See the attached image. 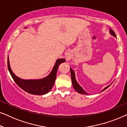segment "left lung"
I'll return each mask as SVG.
<instances>
[{"instance_id":"1","label":"left lung","mask_w":127,"mask_h":127,"mask_svg":"<svg viewBox=\"0 0 127 127\" xmlns=\"http://www.w3.org/2000/svg\"><path fill=\"white\" fill-rule=\"evenodd\" d=\"M110 33L112 36H113L115 37H116V35L115 33H114V32L112 30V29H110ZM70 73H71V79H72V82L73 87L74 89L77 92V93L81 94L88 95V94L82 88H81V87L77 83V81H76V80L75 73H74V72H73V69H72V68H70ZM110 85H109V86L106 87H105L103 90H102V91H104V90H105L106 89H107V88H108L109 86H110Z\"/></svg>"}]
</instances>
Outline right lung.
Returning a JSON list of instances; mask_svg holds the SVG:
<instances>
[{
	"mask_svg": "<svg viewBox=\"0 0 127 127\" xmlns=\"http://www.w3.org/2000/svg\"><path fill=\"white\" fill-rule=\"evenodd\" d=\"M65 59L57 60L49 75L39 80H24L15 76L10 68L8 57L7 58V66L8 71L14 81L21 89L31 94L41 95L48 93L52 89L56 79L57 72L59 65L61 63L65 62Z\"/></svg>",
	"mask_w": 127,
	"mask_h": 127,
	"instance_id": "obj_1",
	"label": "right lung"
}]
</instances>
